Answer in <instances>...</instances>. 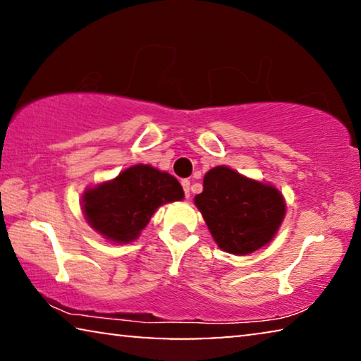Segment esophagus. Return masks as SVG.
<instances>
[{"mask_svg":"<svg viewBox=\"0 0 361 361\" xmlns=\"http://www.w3.org/2000/svg\"><path fill=\"white\" fill-rule=\"evenodd\" d=\"M181 185H183V190H185V196H186V199L191 196V191H190V186H191V183L188 181V180H183L181 181Z\"/></svg>","mask_w":361,"mask_h":361,"instance_id":"1","label":"esophagus"}]
</instances>
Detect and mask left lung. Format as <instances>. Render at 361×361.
<instances>
[{"instance_id":"1","label":"left lung","mask_w":361,"mask_h":361,"mask_svg":"<svg viewBox=\"0 0 361 361\" xmlns=\"http://www.w3.org/2000/svg\"><path fill=\"white\" fill-rule=\"evenodd\" d=\"M195 204L219 248L236 256L271 243L287 211L276 186L227 165L214 166L204 175L202 192L195 196Z\"/></svg>"}]
</instances>
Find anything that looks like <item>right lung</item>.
I'll return each instance as SVG.
<instances>
[{"label": "right lung", "instance_id": "obj_1", "mask_svg": "<svg viewBox=\"0 0 361 361\" xmlns=\"http://www.w3.org/2000/svg\"><path fill=\"white\" fill-rule=\"evenodd\" d=\"M183 197L185 192L175 176L137 164L113 180L89 186L80 197V209L90 228L111 243L126 245L141 235L160 206Z\"/></svg>", "mask_w": 361, "mask_h": 361}]
</instances>
